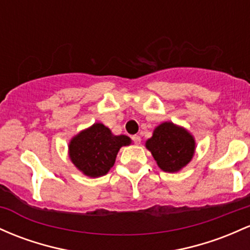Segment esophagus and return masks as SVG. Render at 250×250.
<instances>
[{
	"mask_svg": "<svg viewBox=\"0 0 250 250\" xmlns=\"http://www.w3.org/2000/svg\"><path fill=\"white\" fill-rule=\"evenodd\" d=\"M131 140H133V142L135 145H140L141 144V138H140L139 135H134L133 138H131Z\"/></svg>",
	"mask_w": 250,
	"mask_h": 250,
	"instance_id": "esophagus-1",
	"label": "esophagus"
}]
</instances>
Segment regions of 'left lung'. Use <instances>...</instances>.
I'll return each instance as SVG.
<instances>
[{
    "instance_id": "1",
    "label": "left lung",
    "mask_w": 250,
    "mask_h": 250,
    "mask_svg": "<svg viewBox=\"0 0 250 250\" xmlns=\"http://www.w3.org/2000/svg\"><path fill=\"white\" fill-rule=\"evenodd\" d=\"M146 147L158 166L171 173L190 163L194 154V139L184 128L165 122L155 128L152 138L147 140Z\"/></svg>"
}]
</instances>
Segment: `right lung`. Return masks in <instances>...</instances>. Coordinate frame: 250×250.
Masks as SVG:
<instances>
[{"instance_id": "add662e5", "label": "right lung", "mask_w": 250, "mask_h": 250, "mask_svg": "<svg viewBox=\"0 0 250 250\" xmlns=\"http://www.w3.org/2000/svg\"><path fill=\"white\" fill-rule=\"evenodd\" d=\"M130 142L128 136L112 135L102 123H95L71 140V161L85 175L102 177L114 166L120 148Z\"/></svg>"}]
</instances>
